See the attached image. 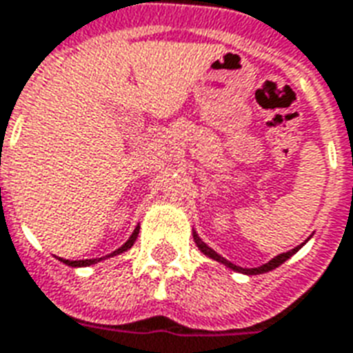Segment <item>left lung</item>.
Here are the masks:
<instances>
[{"label": "left lung", "mask_w": 353, "mask_h": 353, "mask_svg": "<svg viewBox=\"0 0 353 353\" xmlns=\"http://www.w3.org/2000/svg\"><path fill=\"white\" fill-rule=\"evenodd\" d=\"M192 235H194V241H196V244H198V248H200L201 252H203V254L209 255V257H211V259H216V261H219V263H222V265L230 266V268H233V270H236V272L248 274V276H252V274H263V272H268V270H274V268H278L279 265H283L285 261L289 259V257H292V255H294L296 252H298V250L302 248V246H296V248H292V250H290V252H285V254H279L278 257H274L272 261H268V263H266V265L259 266V268H241V266L231 265L230 261H225L224 257H220V255L216 254V252H214V250H211V248H209V246H207L205 242L200 241V239H198V235H196V233H192Z\"/></svg>", "instance_id": "8db88e82"}]
</instances>
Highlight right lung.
Here are the masks:
<instances>
[{
	"mask_svg": "<svg viewBox=\"0 0 353 353\" xmlns=\"http://www.w3.org/2000/svg\"><path fill=\"white\" fill-rule=\"evenodd\" d=\"M137 235H139V228H137V230L133 231V235L129 236V241L125 242V244H123L122 248H118L117 252H114V254H111V255L122 254V252H125V250L131 248V246H133V242L137 241ZM61 261H63V263H66V265H70V266H88V265H94V263H96V261H99V259H85V261H70V259H61Z\"/></svg>",
	"mask_w": 353,
	"mask_h": 353,
	"instance_id": "obj_1",
	"label": "right lung"
}]
</instances>
